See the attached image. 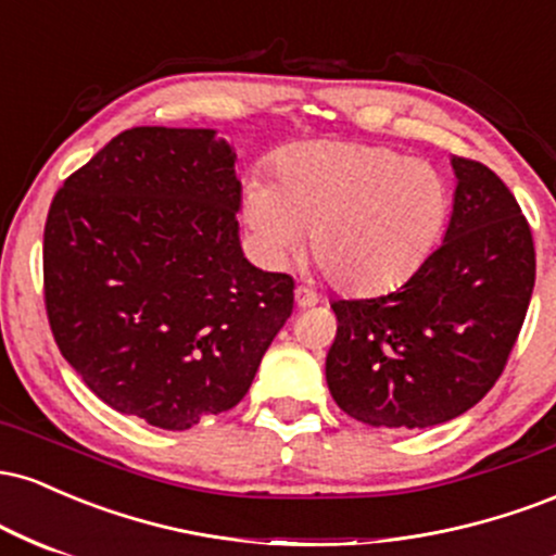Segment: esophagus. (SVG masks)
Segmentation results:
<instances>
[{
  "label": "esophagus",
  "instance_id": "esophagus-1",
  "mask_svg": "<svg viewBox=\"0 0 556 556\" xmlns=\"http://www.w3.org/2000/svg\"><path fill=\"white\" fill-rule=\"evenodd\" d=\"M318 303V295L308 287H295V305L298 308H311V305Z\"/></svg>",
  "mask_w": 556,
  "mask_h": 556
}]
</instances>
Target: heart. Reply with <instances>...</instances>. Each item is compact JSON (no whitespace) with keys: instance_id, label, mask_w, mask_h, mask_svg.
I'll list each match as a JSON object with an SVG mask.
<instances>
[{"instance_id":"b5f03b06","label":"heart","mask_w":556,"mask_h":556,"mask_svg":"<svg viewBox=\"0 0 556 556\" xmlns=\"http://www.w3.org/2000/svg\"><path fill=\"white\" fill-rule=\"evenodd\" d=\"M242 219L253 251L279 269L305 242L344 292H384L416 274L442 240V172L389 146L314 140L285 149L274 182L251 177Z\"/></svg>"}]
</instances>
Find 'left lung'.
Wrapping results in <instances>:
<instances>
[{
  "label": "left lung",
  "instance_id": "obj_1",
  "mask_svg": "<svg viewBox=\"0 0 556 556\" xmlns=\"http://www.w3.org/2000/svg\"><path fill=\"white\" fill-rule=\"evenodd\" d=\"M444 240L400 290L334 300L331 397L376 429H426L463 416L504 371L533 295L531 227L489 167L452 156Z\"/></svg>",
  "mask_w": 556,
  "mask_h": 556
}]
</instances>
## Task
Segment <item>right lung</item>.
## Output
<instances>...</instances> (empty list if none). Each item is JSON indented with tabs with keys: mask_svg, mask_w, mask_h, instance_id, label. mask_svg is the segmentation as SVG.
<instances>
[{
	"mask_svg": "<svg viewBox=\"0 0 556 556\" xmlns=\"http://www.w3.org/2000/svg\"><path fill=\"white\" fill-rule=\"evenodd\" d=\"M240 180L208 127H132L56 190L43 298L99 400L185 431L235 407L292 314V277L240 248Z\"/></svg>",
	"mask_w": 556,
	"mask_h": 556,
	"instance_id": "1",
	"label": "right lung"
}]
</instances>
